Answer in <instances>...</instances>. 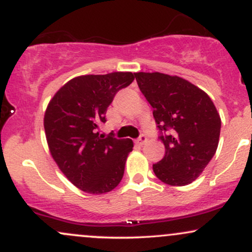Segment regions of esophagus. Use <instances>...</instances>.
Masks as SVG:
<instances>
[{
    "label": "esophagus",
    "mask_w": 252,
    "mask_h": 252,
    "mask_svg": "<svg viewBox=\"0 0 252 252\" xmlns=\"http://www.w3.org/2000/svg\"><path fill=\"white\" fill-rule=\"evenodd\" d=\"M146 142H147V136L144 134H141L140 137L136 140V143H137L138 146H142V144H144Z\"/></svg>",
    "instance_id": "esophagus-1"
}]
</instances>
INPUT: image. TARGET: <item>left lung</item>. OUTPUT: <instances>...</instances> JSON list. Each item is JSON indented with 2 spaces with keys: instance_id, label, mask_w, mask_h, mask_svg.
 I'll list each match as a JSON object with an SVG mask.
<instances>
[{
  "instance_id": "left-lung-1",
  "label": "left lung",
  "mask_w": 252,
  "mask_h": 252,
  "mask_svg": "<svg viewBox=\"0 0 252 252\" xmlns=\"http://www.w3.org/2000/svg\"><path fill=\"white\" fill-rule=\"evenodd\" d=\"M153 108L163 158L153 164L155 175L170 186H185L201 174L216 154L221 121L209 94L176 76L135 73Z\"/></svg>"
}]
</instances>
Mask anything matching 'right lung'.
<instances>
[{"label":"right lung","mask_w":252,"mask_h":252,"mask_svg":"<svg viewBox=\"0 0 252 252\" xmlns=\"http://www.w3.org/2000/svg\"><path fill=\"white\" fill-rule=\"evenodd\" d=\"M135 79L131 72L88 74L71 79L54 94L43 118L52 158L74 186L90 194L110 192L120 184L130 138L97 132L120 90Z\"/></svg>","instance_id":"obj_1"}]
</instances>
